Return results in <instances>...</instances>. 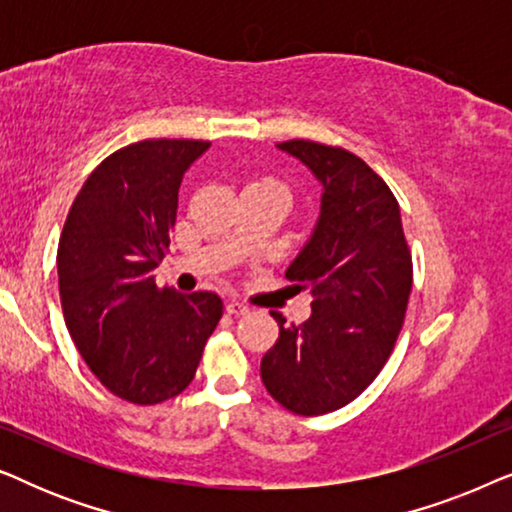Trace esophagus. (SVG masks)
<instances>
[{
	"label": "esophagus",
	"instance_id": "1",
	"mask_svg": "<svg viewBox=\"0 0 512 512\" xmlns=\"http://www.w3.org/2000/svg\"><path fill=\"white\" fill-rule=\"evenodd\" d=\"M226 312L233 314V317H242V314L249 312V307L244 305V303H240V300H228V303H226Z\"/></svg>",
	"mask_w": 512,
	"mask_h": 512
}]
</instances>
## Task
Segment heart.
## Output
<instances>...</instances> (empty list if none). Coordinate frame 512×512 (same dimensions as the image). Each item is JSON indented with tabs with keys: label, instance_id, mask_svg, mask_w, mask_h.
<instances>
[{
	"label": "heart",
	"instance_id": "obj_1",
	"mask_svg": "<svg viewBox=\"0 0 512 512\" xmlns=\"http://www.w3.org/2000/svg\"><path fill=\"white\" fill-rule=\"evenodd\" d=\"M254 184H263V186H272V188H279V191H284L286 195H289V188H286V184H284V181H279V179L265 177V179H258V181H254Z\"/></svg>",
	"mask_w": 512,
	"mask_h": 512
}]
</instances>
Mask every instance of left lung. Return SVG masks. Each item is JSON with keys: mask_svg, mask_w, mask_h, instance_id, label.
Segmentation results:
<instances>
[{"mask_svg": "<svg viewBox=\"0 0 512 512\" xmlns=\"http://www.w3.org/2000/svg\"><path fill=\"white\" fill-rule=\"evenodd\" d=\"M279 149L324 184L312 240L286 270L312 291V314L286 324L261 361L268 394L293 415H326L352 403L380 375L403 328L412 254L401 209L380 174L342 146L289 139Z\"/></svg>", "mask_w": 512, "mask_h": 512, "instance_id": "obj_1", "label": "left lung"}]
</instances>
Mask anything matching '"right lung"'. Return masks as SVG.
Returning a JSON list of instances; mask_svg holds the SVG:
<instances>
[{
  "label": "right lung",
  "mask_w": 512,
  "mask_h": 512,
  "mask_svg": "<svg viewBox=\"0 0 512 512\" xmlns=\"http://www.w3.org/2000/svg\"><path fill=\"white\" fill-rule=\"evenodd\" d=\"M202 139H144L90 172L58 244L67 331L93 375L135 405L179 396L223 314L212 291L179 296L153 282L170 249L179 186Z\"/></svg>",
  "instance_id": "obj_1"
}]
</instances>
